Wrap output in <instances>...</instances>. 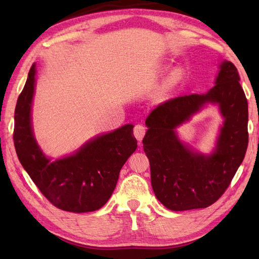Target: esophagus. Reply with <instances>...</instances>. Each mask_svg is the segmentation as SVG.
I'll return each mask as SVG.
<instances>
[{"instance_id": "obj_1", "label": "esophagus", "mask_w": 259, "mask_h": 259, "mask_svg": "<svg viewBox=\"0 0 259 259\" xmlns=\"http://www.w3.org/2000/svg\"><path fill=\"white\" fill-rule=\"evenodd\" d=\"M146 134V128L145 125L142 124H136L135 128H134V135L136 137V139L138 141H141L142 138H144V136Z\"/></svg>"}]
</instances>
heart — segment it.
<instances>
[{"label":"heart","mask_w":259,"mask_h":259,"mask_svg":"<svg viewBox=\"0 0 259 259\" xmlns=\"http://www.w3.org/2000/svg\"><path fill=\"white\" fill-rule=\"evenodd\" d=\"M185 78V72L181 69H176L171 73L168 75L166 82L163 83V87L161 89V96L166 97L168 93L171 91L176 85H178L181 81Z\"/></svg>","instance_id":"obj_1"}]
</instances>
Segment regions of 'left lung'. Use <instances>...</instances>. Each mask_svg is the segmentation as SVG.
<instances>
[{
    "mask_svg": "<svg viewBox=\"0 0 259 259\" xmlns=\"http://www.w3.org/2000/svg\"><path fill=\"white\" fill-rule=\"evenodd\" d=\"M237 68L221 65L216 85L206 95L180 96L164 101L147 117L144 151L150 162L151 186L158 200L170 210L206 208L229 187L248 146V103ZM207 102L218 103L225 123L210 156L190 152L174 129Z\"/></svg>",
    "mask_w": 259,
    "mask_h": 259,
    "instance_id": "obj_1",
    "label": "left lung"
}]
</instances>
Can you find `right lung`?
Masks as SVG:
<instances>
[{"label":"right lung","instance_id":"right-lung-1","mask_svg":"<svg viewBox=\"0 0 259 259\" xmlns=\"http://www.w3.org/2000/svg\"><path fill=\"white\" fill-rule=\"evenodd\" d=\"M34 75L35 64H32L15 107L13 140L19 160L42 195L57 208L72 212L98 210L111 197L121 168L137 149L134 125L125 124L102 135L73 156L51 161L32 133Z\"/></svg>","mask_w":259,"mask_h":259}]
</instances>
